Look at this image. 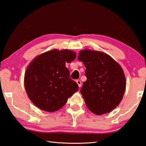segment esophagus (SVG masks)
Returning <instances> with one entry per match:
<instances>
[{
  "label": "esophagus",
  "instance_id": "obj_1",
  "mask_svg": "<svg viewBox=\"0 0 146 146\" xmlns=\"http://www.w3.org/2000/svg\"><path fill=\"white\" fill-rule=\"evenodd\" d=\"M76 83H77L78 87L80 88L81 86H82V82H81V81H80V80H77L76 81Z\"/></svg>",
  "mask_w": 146,
  "mask_h": 146
}]
</instances>
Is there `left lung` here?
<instances>
[{
  "mask_svg": "<svg viewBox=\"0 0 146 146\" xmlns=\"http://www.w3.org/2000/svg\"><path fill=\"white\" fill-rule=\"evenodd\" d=\"M78 59L86 67L87 80L80 93L88 108L94 114L110 113L119 105L125 92L126 80L122 67L102 51L84 49Z\"/></svg>",
  "mask_w": 146,
  "mask_h": 146,
  "instance_id": "8db88e82",
  "label": "left lung"
}]
</instances>
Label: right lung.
Returning <instances> with one entry per match:
<instances>
[{
	"instance_id": "right-lung-1",
	"label": "right lung",
	"mask_w": 146,
	"mask_h": 146,
	"mask_svg": "<svg viewBox=\"0 0 146 146\" xmlns=\"http://www.w3.org/2000/svg\"><path fill=\"white\" fill-rule=\"evenodd\" d=\"M76 58L68 49H52L36 56L29 63L24 76L28 97L36 107L48 112L60 110L78 90L66 67Z\"/></svg>"
}]
</instances>
